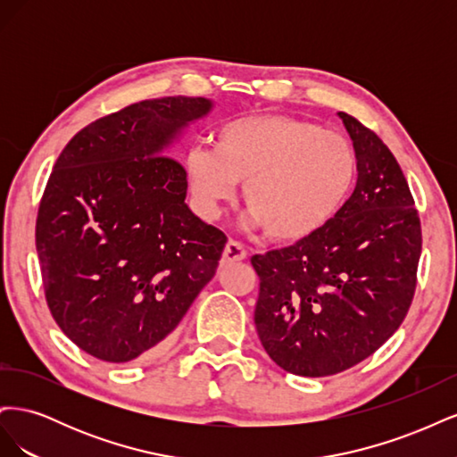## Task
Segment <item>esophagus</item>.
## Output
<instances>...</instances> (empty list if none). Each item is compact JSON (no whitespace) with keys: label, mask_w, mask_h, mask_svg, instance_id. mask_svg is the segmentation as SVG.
Listing matches in <instances>:
<instances>
[{"label":"esophagus","mask_w":457,"mask_h":457,"mask_svg":"<svg viewBox=\"0 0 457 457\" xmlns=\"http://www.w3.org/2000/svg\"><path fill=\"white\" fill-rule=\"evenodd\" d=\"M245 257H247L245 247L237 240H228V244L225 245V252H223V261L225 262H238V261H244Z\"/></svg>","instance_id":"obj_1"}]
</instances>
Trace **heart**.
Listing matches in <instances>:
<instances>
[{
  "instance_id": "obj_1",
  "label": "heart",
  "mask_w": 457,
  "mask_h": 457,
  "mask_svg": "<svg viewBox=\"0 0 457 457\" xmlns=\"http://www.w3.org/2000/svg\"><path fill=\"white\" fill-rule=\"evenodd\" d=\"M188 187L198 210L215 217L242 185L253 225L276 242H303L328 227L347 204L358 158L347 137L286 114L227 121L213 150L190 152Z\"/></svg>"
}]
</instances>
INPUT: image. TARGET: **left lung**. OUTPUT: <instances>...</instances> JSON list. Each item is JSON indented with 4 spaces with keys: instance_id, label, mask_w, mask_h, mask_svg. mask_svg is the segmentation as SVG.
<instances>
[{
    "instance_id": "obj_1",
    "label": "left lung",
    "mask_w": 457,
    "mask_h": 457,
    "mask_svg": "<svg viewBox=\"0 0 457 457\" xmlns=\"http://www.w3.org/2000/svg\"><path fill=\"white\" fill-rule=\"evenodd\" d=\"M358 158L354 192L314 237L257 253L255 328L282 370L334 376L376 353L408 314L418 286L421 220L393 152L339 112Z\"/></svg>"
}]
</instances>
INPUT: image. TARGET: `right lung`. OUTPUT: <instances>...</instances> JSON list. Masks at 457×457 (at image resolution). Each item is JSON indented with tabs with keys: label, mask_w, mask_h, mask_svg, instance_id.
<instances>
[{
	"label": "right lung",
	"mask_w": 457,
	"mask_h": 457,
	"mask_svg": "<svg viewBox=\"0 0 457 457\" xmlns=\"http://www.w3.org/2000/svg\"><path fill=\"white\" fill-rule=\"evenodd\" d=\"M212 103L168 96L123 106L72 137L36 219L47 307L104 362L160 351L213 278L225 232L185 204L187 170L165 146Z\"/></svg>",
	"instance_id": "obj_1"
}]
</instances>
